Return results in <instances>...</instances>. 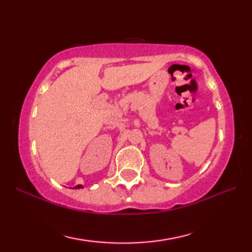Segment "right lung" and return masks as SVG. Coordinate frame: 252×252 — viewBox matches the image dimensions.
I'll return each instance as SVG.
<instances>
[{
  "instance_id": "1",
  "label": "right lung",
  "mask_w": 252,
  "mask_h": 252,
  "mask_svg": "<svg viewBox=\"0 0 252 252\" xmlns=\"http://www.w3.org/2000/svg\"><path fill=\"white\" fill-rule=\"evenodd\" d=\"M74 189H82V185H77L76 187H74Z\"/></svg>"
}]
</instances>
